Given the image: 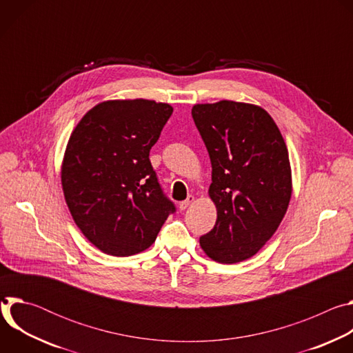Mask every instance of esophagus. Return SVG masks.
<instances>
[{
    "instance_id": "1",
    "label": "esophagus",
    "mask_w": 353,
    "mask_h": 353,
    "mask_svg": "<svg viewBox=\"0 0 353 353\" xmlns=\"http://www.w3.org/2000/svg\"><path fill=\"white\" fill-rule=\"evenodd\" d=\"M192 203H194V196H192V195H188L185 201H181V203L179 204V208H180V211H184V210H187V208H188V207H190Z\"/></svg>"
}]
</instances>
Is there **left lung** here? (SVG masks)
Segmentation results:
<instances>
[{
  "instance_id": "1",
  "label": "left lung",
  "mask_w": 353,
  "mask_h": 353,
  "mask_svg": "<svg viewBox=\"0 0 353 353\" xmlns=\"http://www.w3.org/2000/svg\"><path fill=\"white\" fill-rule=\"evenodd\" d=\"M208 149L216 207L214 229L199 237L216 263L253 257L281 225L292 196V169L285 139L260 106L219 100L191 109Z\"/></svg>"
}]
</instances>
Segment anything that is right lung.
Instances as JSON below:
<instances>
[{
	"label": "right lung",
	"instance_id": "1",
	"mask_svg": "<svg viewBox=\"0 0 353 353\" xmlns=\"http://www.w3.org/2000/svg\"><path fill=\"white\" fill-rule=\"evenodd\" d=\"M173 108L149 99L93 106L74 128L61 163V185L74 222L105 254L127 257L152 245L174 211L149 150Z\"/></svg>",
	"mask_w": 353,
	"mask_h": 353
}]
</instances>
